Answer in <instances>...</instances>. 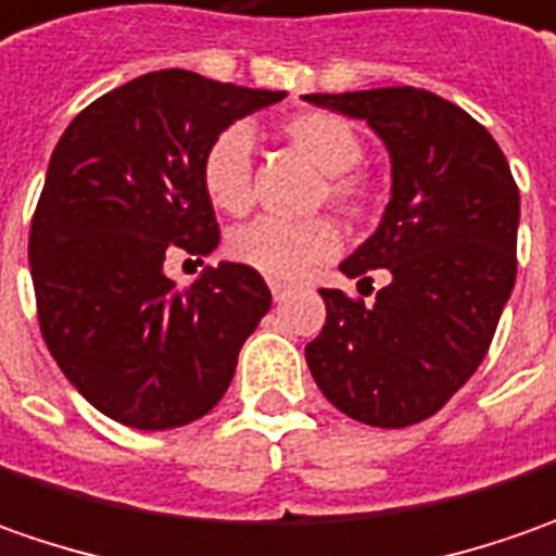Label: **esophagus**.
Segmentation results:
<instances>
[{
  "instance_id": "esophagus-1",
  "label": "esophagus",
  "mask_w": 556,
  "mask_h": 556,
  "mask_svg": "<svg viewBox=\"0 0 556 556\" xmlns=\"http://www.w3.org/2000/svg\"><path fill=\"white\" fill-rule=\"evenodd\" d=\"M270 292H274V301H282V298L292 292V286H289V282H279V279H274V282H270Z\"/></svg>"
}]
</instances>
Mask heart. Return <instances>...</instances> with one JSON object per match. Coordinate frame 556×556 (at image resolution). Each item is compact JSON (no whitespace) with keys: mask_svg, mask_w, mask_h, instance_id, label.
Returning a JSON list of instances; mask_svg holds the SVG:
<instances>
[{"mask_svg":"<svg viewBox=\"0 0 556 556\" xmlns=\"http://www.w3.org/2000/svg\"><path fill=\"white\" fill-rule=\"evenodd\" d=\"M286 141L301 150L326 175L323 197L338 212L359 215L366 208V187L354 175L363 163V138L344 116L326 110L295 113L282 123ZM202 190L208 202L227 212L242 215L252 205V131L249 125H227L205 147L200 165ZM341 237L338 227L326 218L279 220L258 218L230 233V258L258 270L270 279L304 277L314 264L338 255Z\"/></svg>","mask_w":556,"mask_h":556,"instance_id":"obj_1","label":"heart"}]
</instances>
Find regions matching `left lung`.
Segmentation results:
<instances>
[{
    "label": "left lung",
    "instance_id": "1",
    "mask_svg": "<svg viewBox=\"0 0 556 556\" xmlns=\"http://www.w3.org/2000/svg\"><path fill=\"white\" fill-rule=\"evenodd\" d=\"M363 119L391 153V202L344 277L388 270L375 304L319 289L326 326L304 348L323 396L363 425L409 428L483 363L517 277L520 190L502 147L425 88L301 94ZM372 282V279H369Z\"/></svg>",
    "mask_w": 556,
    "mask_h": 556
}]
</instances>
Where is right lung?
Listing matches in <instances>:
<instances>
[{"label": "right lung", "mask_w": 556, "mask_h": 556, "mask_svg": "<svg viewBox=\"0 0 556 556\" xmlns=\"http://www.w3.org/2000/svg\"><path fill=\"white\" fill-rule=\"evenodd\" d=\"M282 98L160 70L106 91L61 135L33 215L29 274L54 363L106 418L168 431L215 409L230 388L270 289L233 261L178 289L165 255L218 249L202 153L227 125Z\"/></svg>", "instance_id": "1"}]
</instances>
